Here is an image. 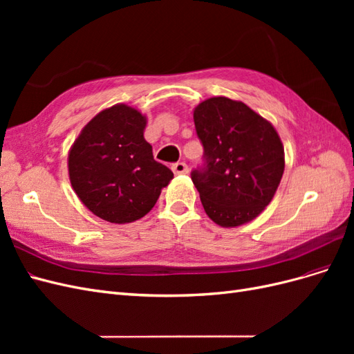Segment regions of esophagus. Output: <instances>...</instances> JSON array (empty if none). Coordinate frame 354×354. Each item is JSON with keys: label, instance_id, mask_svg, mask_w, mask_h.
<instances>
[{"label": "esophagus", "instance_id": "esophagus-1", "mask_svg": "<svg viewBox=\"0 0 354 354\" xmlns=\"http://www.w3.org/2000/svg\"><path fill=\"white\" fill-rule=\"evenodd\" d=\"M173 171H174V174H177V176L178 174H187L189 168L185 162H177V164L173 165Z\"/></svg>", "mask_w": 354, "mask_h": 354}]
</instances>
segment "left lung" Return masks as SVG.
I'll use <instances>...</instances> for the list:
<instances>
[{
	"label": "left lung",
	"instance_id": "1",
	"mask_svg": "<svg viewBox=\"0 0 354 354\" xmlns=\"http://www.w3.org/2000/svg\"><path fill=\"white\" fill-rule=\"evenodd\" d=\"M205 165L192 173L207 216L221 227L259 217L272 202L285 169L281 137L243 102L211 97L194 111Z\"/></svg>",
	"mask_w": 354,
	"mask_h": 354
}]
</instances>
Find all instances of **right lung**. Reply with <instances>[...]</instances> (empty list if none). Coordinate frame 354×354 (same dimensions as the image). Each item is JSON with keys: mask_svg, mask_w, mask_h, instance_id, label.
<instances>
[{"mask_svg": "<svg viewBox=\"0 0 354 354\" xmlns=\"http://www.w3.org/2000/svg\"><path fill=\"white\" fill-rule=\"evenodd\" d=\"M146 116L125 103L85 125L68 155L75 194L94 216L115 224L140 220L174 174L156 162L145 140Z\"/></svg>", "mask_w": 354, "mask_h": 354, "instance_id": "right-lung-1", "label": "right lung"}]
</instances>
